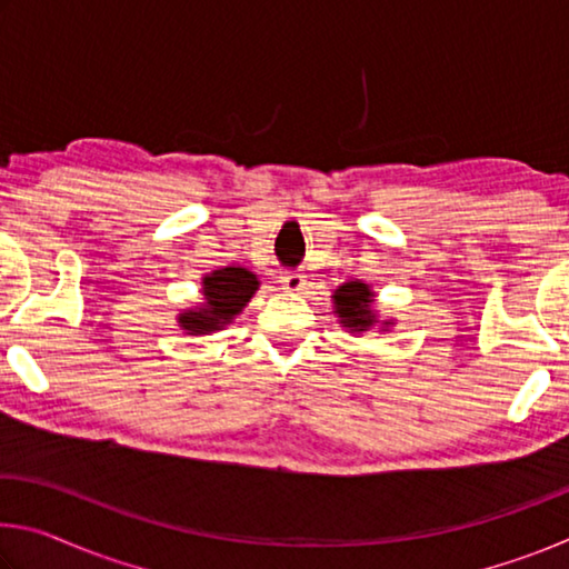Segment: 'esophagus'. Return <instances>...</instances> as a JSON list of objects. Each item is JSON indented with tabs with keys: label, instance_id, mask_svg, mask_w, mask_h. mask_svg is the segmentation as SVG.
Wrapping results in <instances>:
<instances>
[{
	"label": "esophagus",
	"instance_id": "obj_1",
	"mask_svg": "<svg viewBox=\"0 0 569 569\" xmlns=\"http://www.w3.org/2000/svg\"><path fill=\"white\" fill-rule=\"evenodd\" d=\"M281 283H283V288H288V291H303L306 288V276L303 273H298V271H286L283 276H281Z\"/></svg>",
	"mask_w": 569,
	"mask_h": 569
}]
</instances>
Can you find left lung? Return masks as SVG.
Wrapping results in <instances>:
<instances>
[{"label":"left lung","mask_w":569,"mask_h":569,"mask_svg":"<svg viewBox=\"0 0 569 569\" xmlns=\"http://www.w3.org/2000/svg\"><path fill=\"white\" fill-rule=\"evenodd\" d=\"M371 303H373V291L369 288V283H361V281L343 283L336 288L333 293V306H336L333 313H339L341 323L351 333H363L379 323ZM389 323L391 321H383L381 331H387Z\"/></svg>","instance_id":"8db88e82"}]
</instances>
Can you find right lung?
I'll return each mask as SVG.
<instances>
[{
  "label": "right lung",
  "mask_w": 569,
  "mask_h": 569,
  "mask_svg": "<svg viewBox=\"0 0 569 569\" xmlns=\"http://www.w3.org/2000/svg\"><path fill=\"white\" fill-rule=\"evenodd\" d=\"M258 286H261V281L248 268H218V271L203 278V303L182 311L178 316V323L190 336L220 331L223 326L233 323L236 316L243 311L258 291Z\"/></svg>",
  "instance_id": "right-lung-1"
}]
</instances>
